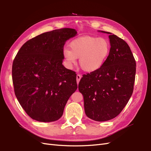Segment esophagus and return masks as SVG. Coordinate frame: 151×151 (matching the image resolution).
Masks as SVG:
<instances>
[{
    "label": "esophagus",
    "mask_w": 151,
    "mask_h": 151,
    "mask_svg": "<svg viewBox=\"0 0 151 151\" xmlns=\"http://www.w3.org/2000/svg\"><path fill=\"white\" fill-rule=\"evenodd\" d=\"M81 75L78 74V75H76V81H77V83H78V84L79 83V82H80V80H81Z\"/></svg>",
    "instance_id": "1"
}]
</instances>
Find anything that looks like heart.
<instances>
[{"instance_id": "heart-1", "label": "heart", "mask_w": 151, "mask_h": 151, "mask_svg": "<svg viewBox=\"0 0 151 151\" xmlns=\"http://www.w3.org/2000/svg\"><path fill=\"white\" fill-rule=\"evenodd\" d=\"M70 50L65 49L63 55L67 67L71 68L77 58L83 71L92 73L99 70L109 56L110 45L107 39L96 36H84L72 41Z\"/></svg>"}]
</instances>
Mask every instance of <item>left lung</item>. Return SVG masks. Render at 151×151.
Listing matches in <instances>:
<instances>
[{
	"label": "left lung",
	"instance_id": "8db88e82",
	"mask_svg": "<svg viewBox=\"0 0 151 151\" xmlns=\"http://www.w3.org/2000/svg\"><path fill=\"white\" fill-rule=\"evenodd\" d=\"M110 50L99 70L84 75L78 89L83 94L85 114L89 119L105 122L119 115L132 96L136 61L128 44L109 32Z\"/></svg>",
	"mask_w": 151,
	"mask_h": 151
}]
</instances>
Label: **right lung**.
Segmentation results:
<instances>
[{"label":"right lung","instance_id":"1","mask_svg":"<svg viewBox=\"0 0 151 151\" xmlns=\"http://www.w3.org/2000/svg\"><path fill=\"white\" fill-rule=\"evenodd\" d=\"M76 35L71 28L44 32L26 42L18 52L12 65L15 94L33 120H58L76 90V74L62 65L64 45Z\"/></svg>","mask_w":151,"mask_h":151}]
</instances>
